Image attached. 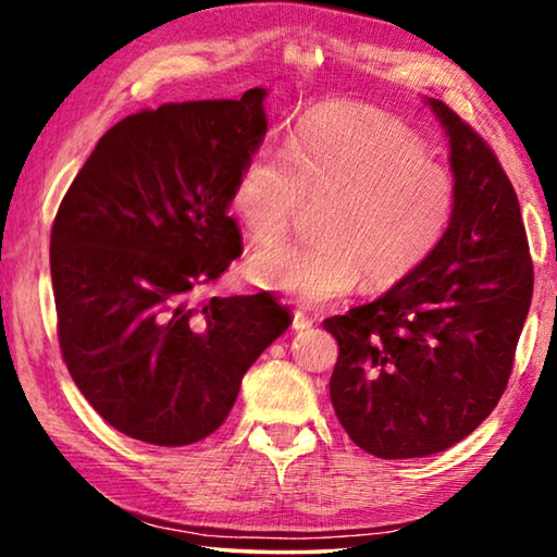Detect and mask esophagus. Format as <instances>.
I'll return each mask as SVG.
<instances>
[{
    "mask_svg": "<svg viewBox=\"0 0 557 557\" xmlns=\"http://www.w3.org/2000/svg\"><path fill=\"white\" fill-rule=\"evenodd\" d=\"M312 324H314V322H312V319H309L307 314H301V312L292 314V329H295V332H301V329H309Z\"/></svg>",
    "mask_w": 557,
    "mask_h": 557,
    "instance_id": "1",
    "label": "esophagus"
}]
</instances>
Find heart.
Segmentation results:
<instances>
[{
  "label": "heart",
  "instance_id": "heart-1",
  "mask_svg": "<svg viewBox=\"0 0 557 557\" xmlns=\"http://www.w3.org/2000/svg\"><path fill=\"white\" fill-rule=\"evenodd\" d=\"M307 201H322L317 243L268 245L243 272L260 289L324 305L361 277L369 289H391L425 265L455 223L459 184L400 120L326 102L299 120L287 149H256L231 194L258 243L285 235Z\"/></svg>",
  "mask_w": 557,
  "mask_h": 557
}]
</instances>
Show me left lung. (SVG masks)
<instances>
[{
    "label": "left lung",
    "mask_w": 557,
    "mask_h": 557,
    "mask_svg": "<svg viewBox=\"0 0 557 557\" xmlns=\"http://www.w3.org/2000/svg\"><path fill=\"white\" fill-rule=\"evenodd\" d=\"M459 184L455 223L408 280L324 319L338 361L329 395L358 447L381 459L437 455L496 408L533 297L516 191L492 149L428 98Z\"/></svg>",
    "instance_id": "1"
}]
</instances>
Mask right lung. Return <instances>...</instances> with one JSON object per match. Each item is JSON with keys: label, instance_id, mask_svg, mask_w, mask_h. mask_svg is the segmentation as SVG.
Returning a JSON list of instances; mask_svg holds the SVG:
<instances>
[{"label": "right lung", "instance_id": "right-lung-1", "mask_svg": "<svg viewBox=\"0 0 557 557\" xmlns=\"http://www.w3.org/2000/svg\"><path fill=\"white\" fill-rule=\"evenodd\" d=\"M265 88L164 102L110 127L51 231L59 342L71 379L132 440L182 447L228 418L245 371L287 332L270 292L188 305L243 252L228 215L268 132Z\"/></svg>", "mask_w": 557, "mask_h": 557}]
</instances>
